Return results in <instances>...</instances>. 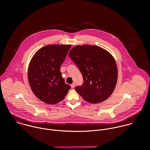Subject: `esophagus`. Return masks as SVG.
I'll list each match as a JSON object with an SVG mask.
<instances>
[{"mask_svg": "<svg viewBox=\"0 0 150 150\" xmlns=\"http://www.w3.org/2000/svg\"><path fill=\"white\" fill-rule=\"evenodd\" d=\"M75 86H76V84H75V83H73L72 84H71V88H74L75 87Z\"/></svg>", "mask_w": 150, "mask_h": 150, "instance_id": "1", "label": "esophagus"}]
</instances>
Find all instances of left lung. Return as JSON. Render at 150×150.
Instances as JSON below:
<instances>
[{"mask_svg": "<svg viewBox=\"0 0 150 150\" xmlns=\"http://www.w3.org/2000/svg\"><path fill=\"white\" fill-rule=\"evenodd\" d=\"M69 57L82 73L84 82L76 92L87 102L106 100L113 92L117 82L118 70L112 55L97 45H78L72 48Z\"/></svg>", "mask_w": 150, "mask_h": 150, "instance_id": "1", "label": "left lung"}]
</instances>
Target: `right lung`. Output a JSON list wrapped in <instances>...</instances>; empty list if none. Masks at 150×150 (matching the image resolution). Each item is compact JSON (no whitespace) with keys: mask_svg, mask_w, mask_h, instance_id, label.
Wrapping results in <instances>:
<instances>
[{"mask_svg":"<svg viewBox=\"0 0 150 150\" xmlns=\"http://www.w3.org/2000/svg\"><path fill=\"white\" fill-rule=\"evenodd\" d=\"M71 44H51L39 49L28 66V77L31 89L41 101L55 105L66 96L70 86L64 83L60 71Z\"/></svg>","mask_w":150,"mask_h":150,"instance_id":"right-lung-1","label":"right lung"}]
</instances>
